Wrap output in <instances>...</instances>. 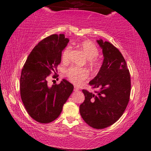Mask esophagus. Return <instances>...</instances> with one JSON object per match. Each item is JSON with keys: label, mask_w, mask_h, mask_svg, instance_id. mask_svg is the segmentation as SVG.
<instances>
[{"label": "esophagus", "mask_w": 151, "mask_h": 151, "mask_svg": "<svg viewBox=\"0 0 151 151\" xmlns=\"http://www.w3.org/2000/svg\"><path fill=\"white\" fill-rule=\"evenodd\" d=\"M79 88H78L77 86H75V88H74V90H75V91H79Z\"/></svg>", "instance_id": "34e87169"}]
</instances>
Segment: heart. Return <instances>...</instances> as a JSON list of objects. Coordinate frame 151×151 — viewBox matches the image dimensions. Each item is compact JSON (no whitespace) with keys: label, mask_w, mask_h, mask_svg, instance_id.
<instances>
[{"label":"heart","mask_w":151,"mask_h":151,"mask_svg":"<svg viewBox=\"0 0 151 151\" xmlns=\"http://www.w3.org/2000/svg\"><path fill=\"white\" fill-rule=\"evenodd\" d=\"M78 47L86 57L89 59V63L92 67L97 69L100 66V62L96 56L98 55L99 50L97 46L91 41H84L78 43ZM70 50L69 46L67 47L64 49L62 53L63 61H67ZM67 75L69 80L73 83L76 85H80L84 82V81L88 77V72L85 69L78 68V67H72L67 70Z\"/></svg>","instance_id":"obj_1"}]
</instances>
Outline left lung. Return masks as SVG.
<instances>
[{
	"instance_id": "8db88e82",
	"label": "left lung",
	"mask_w": 151,
	"mask_h": 151,
	"mask_svg": "<svg viewBox=\"0 0 151 151\" xmlns=\"http://www.w3.org/2000/svg\"><path fill=\"white\" fill-rule=\"evenodd\" d=\"M104 60L97 76L89 82L95 93L82 89L85 100L80 114L89 126L102 129L115 123L123 114L130 95V76L126 61L116 47L102 39L97 40Z\"/></svg>"
}]
</instances>
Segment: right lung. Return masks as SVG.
I'll return each mask as SVG.
<instances>
[{
	"label": "right lung",
	"instance_id": "obj_1",
	"mask_svg": "<svg viewBox=\"0 0 151 151\" xmlns=\"http://www.w3.org/2000/svg\"><path fill=\"white\" fill-rule=\"evenodd\" d=\"M69 41L63 34L45 38L31 51L22 69L21 100L30 116L39 123H49L58 117L73 91V85L65 79L58 85H47V77L60 63Z\"/></svg>",
	"mask_w": 151,
	"mask_h": 151
}]
</instances>
